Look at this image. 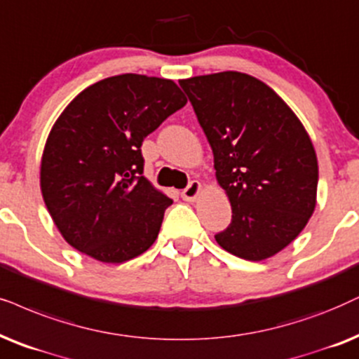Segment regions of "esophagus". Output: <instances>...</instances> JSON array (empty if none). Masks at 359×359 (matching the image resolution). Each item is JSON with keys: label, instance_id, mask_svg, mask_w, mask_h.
<instances>
[{"label": "esophagus", "instance_id": "34e87169", "mask_svg": "<svg viewBox=\"0 0 359 359\" xmlns=\"http://www.w3.org/2000/svg\"><path fill=\"white\" fill-rule=\"evenodd\" d=\"M199 191H201V183H199V181H191V183L183 189V193H181V198H183L184 201H194V199L199 196Z\"/></svg>", "mask_w": 359, "mask_h": 359}]
</instances>
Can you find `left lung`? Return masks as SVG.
<instances>
[{
  "mask_svg": "<svg viewBox=\"0 0 359 359\" xmlns=\"http://www.w3.org/2000/svg\"><path fill=\"white\" fill-rule=\"evenodd\" d=\"M214 155L232 221L222 249L264 260L304 231L316 204L318 163L297 115L271 87L242 72L180 81Z\"/></svg>",
  "mask_w": 359,
  "mask_h": 359,
  "instance_id": "8db88e82",
  "label": "left lung"
}]
</instances>
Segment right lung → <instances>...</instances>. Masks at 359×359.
<instances>
[{
  "label": "right lung",
  "instance_id": "add662e5",
  "mask_svg": "<svg viewBox=\"0 0 359 359\" xmlns=\"http://www.w3.org/2000/svg\"><path fill=\"white\" fill-rule=\"evenodd\" d=\"M184 105L173 81L122 74L87 87L55 120L41 191L74 249L107 264L150 249L173 201L143 176L142 143Z\"/></svg>",
  "mask_w": 359,
  "mask_h": 359
}]
</instances>
